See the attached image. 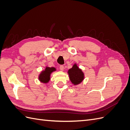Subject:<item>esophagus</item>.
Masks as SVG:
<instances>
[{
    "mask_svg": "<svg viewBox=\"0 0 130 130\" xmlns=\"http://www.w3.org/2000/svg\"><path fill=\"white\" fill-rule=\"evenodd\" d=\"M64 69V67L63 65H61L60 66V70H61V71H63Z\"/></svg>",
    "mask_w": 130,
    "mask_h": 130,
    "instance_id": "esophagus-1",
    "label": "esophagus"
}]
</instances>
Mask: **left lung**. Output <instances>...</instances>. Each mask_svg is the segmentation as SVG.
Segmentation results:
<instances>
[{"instance_id": "obj_1", "label": "left lung", "mask_w": 130, "mask_h": 130, "mask_svg": "<svg viewBox=\"0 0 130 130\" xmlns=\"http://www.w3.org/2000/svg\"><path fill=\"white\" fill-rule=\"evenodd\" d=\"M68 73L69 74L70 80L74 85L80 84L84 79V74L82 70L78 68L77 66L75 64L73 67L69 69Z\"/></svg>"}]
</instances>
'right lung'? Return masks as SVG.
I'll return each instance as SVG.
<instances>
[{
    "mask_svg": "<svg viewBox=\"0 0 130 130\" xmlns=\"http://www.w3.org/2000/svg\"><path fill=\"white\" fill-rule=\"evenodd\" d=\"M56 69L54 67H46L45 70L42 71L40 74V76L38 77L39 80L43 83H48L50 79V74L52 72L55 71Z\"/></svg>",
    "mask_w": 130,
    "mask_h": 130,
    "instance_id": "obj_1",
    "label": "right lung"
}]
</instances>
